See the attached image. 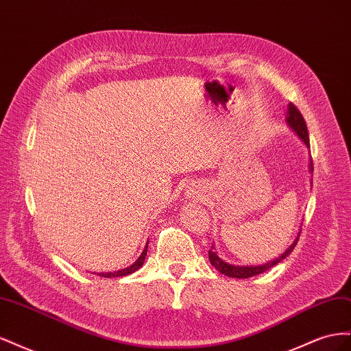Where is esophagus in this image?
Listing matches in <instances>:
<instances>
[{
  "mask_svg": "<svg viewBox=\"0 0 351 351\" xmlns=\"http://www.w3.org/2000/svg\"><path fill=\"white\" fill-rule=\"evenodd\" d=\"M192 192H193V190H192ZM192 195H193V196H199V190H195V192H193Z\"/></svg>",
  "mask_w": 351,
  "mask_h": 351,
  "instance_id": "1",
  "label": "esophagus"
}]
</instances>
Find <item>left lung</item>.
<instances>
[{"label": "left lung", "instance_id": "1", "mask_svg": "<svg viewBox=\"0 0 351 351\" xmlns=\"http://www.w3.org/2000/svg\"><path fill=\"white\" fill-rule=\"evenodd\" d=\"M287 114H289V115H287V123H289V125L291 127V129L302 137L303 142L307 146H309V133H307L306 121L303 119L302 112L297 110V107H295L294 104L290 102L289 104V111H287ZM311 171H313L312 159H311ZM299 237H300V234L297 236V239L293 241L291 246L287 249L280 258H277V259L272 261V262L265 263V265H259V267H236V265H230V263L224 262L222 259H219L214 250H209L208 252L209 261L212 263V267H215L221 274L227 275V277H231V278H250V277H254V275H259V274H262L265 271H268L269 268L275 267V265L280 263L282 259H285L287 256H289V254L294 250L297 241H299ZM212 249H214V247H212Z\"/></svg>", "mask_w": 351, "mask_h": 351}]
</instances>
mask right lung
Wrapping results in <instances>:
<instances>
[{
	"label": "right lung",
	"mask_w": 351,
	"mask_h": 351,
	"mask_svg": "<svg viewBox=\"0 0 351 351\" xmlns=\"http://www.w3.org/2000/svg\"><path fill=\"white\" fill-rule=\"evenodd\" d=\"M146 253H147V244H146V247H145V250L142 252V254L139 256V259H137L132 267H129V268H124V269H121V271H117V272H107V274H104V272H99L98 275L99 277H105V278H114V277H125V275H129V274H133L134 271H137L139 269L142 265H143V262H145V256H146Z\"/></svg>",
	"instance_id": "add662e5"
}]
</instances>
